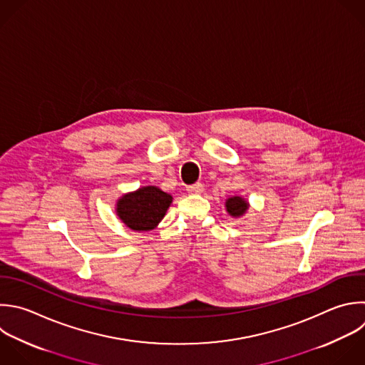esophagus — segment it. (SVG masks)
Here are the masks:
<instances>
[{
	"label": "esophagus",
	"instance_id": "34e87169",
	"mask_svg": "<svg viewBox=\"0 0 365 365\" xmlns=\"http://www.w3.org/2000/svg\"><path fill=\"white\" fill-rule=\"evenodd\" d=\"M187 191H188L190 194H201V192L204 191V185H202L201 182H197V184H194V185L187 187Z\"/></svg>",
	"mask_w": 365,
	"mask_h": 365
}]
</instances>
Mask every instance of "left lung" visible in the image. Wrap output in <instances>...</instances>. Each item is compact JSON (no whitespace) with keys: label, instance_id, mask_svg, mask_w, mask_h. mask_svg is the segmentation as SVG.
I'll return each mask as SVG.
<instances>
[{"label":"left lung","instance_id":"obj_1","mask_svg":"<svg viewBox=\"0 0 365 365\" xmlns=\"http://www.w3.org/2000/svg\"><path fill=\"white\" fill-rule=\"evenodd\" d=\"M248 208H250L248 200H245L241 195H232L225 200V210L232 218H240L245 215Z\"/></svg>","mask_w":365,"mask_h":365}]
</instances>
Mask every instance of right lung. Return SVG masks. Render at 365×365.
<instances>
[{
    "label": "right lung",
    "instance_id": "right-lung-1",
    "mask_svg": "<svg viewBox=\"0 0 365 365\" xmlns=\"http://www.w3.org/2000/svg\"><path fill=\"white\" fill-rule=\"evenodd\" d=\"M173 195L155 185L141 187L117 200V217L133 231H151L165 217Z\"/></svg>",
    "mask_w": 365,
    "mask_h": 365
}]
</instances>
